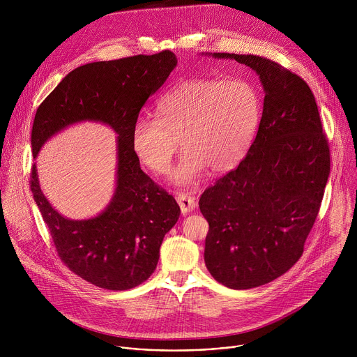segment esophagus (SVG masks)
Segmentation results:
<instances>
[{
    "label": "esophagus",
    "instance_id": "34e87169",
    "mask_svg": "<svg viewBox=\"0 0 357 357\" xmlns=\"http://www.w3.org/2000/svg\"><path fill=\"white\" fill-rule=\"evenodd\" d=\"M176 200H178L179 206H181V212H182L183 215H186V213L192 212V211L195 209V206H196V200H195V197H193V196H190L189 193H185V192H179V193H176Z\"/></svg>",
    "mask_w": 357,
    "mask_h": 357
}]
</instances>
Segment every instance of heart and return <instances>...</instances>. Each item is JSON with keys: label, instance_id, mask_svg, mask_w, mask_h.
Masks as SVG:
<instances>
[{"label": "heart", "instance_id": "obj_1", "mask_svg": "<svg viewBox=\"0 0 357 357\" xmlns=\"http://www.w3.org/2000/svg\"><path fill=\"white\" fill-rule=\"evenodd\" d=\"M155 114L141 116L132 126L135 155L148 171L162 175L181 141L185 152L172 181L190 185L208 168L225 174L244 160L260 127L263 101L245 79H193L162 94Z\"/></svg>", "mask_w": 357, "mask_h": 357}]
</instances>
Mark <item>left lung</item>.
Segmentation results:
<instances>
[{"instance_id": "obj_1", "label": "left lung", "mask_w": 357, "mask_h": 357, "mask_svg": "<svg viewBox=\"0 0 357 357\" xmlns=\"http://www.w3.org/2000/svg\"><path fill=\"white\" fill-rule=\"evenodd\" d=\"M250 66L264 87L260 127L244 160L202 193L205 263L233 289L260 287L302 256L331 172L315 97L303 79L257 55L213 54Z\"/></svg>"}]
</instances>
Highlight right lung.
Masks as SVG:
<instances>
[{"mask_svg":"<svg viewBox=\"0 0 357 357\" xmlns=\"http://www.w3.org/2000/svg\"><path fill=\"white\" fill-rule=\"evenodd\" d=\"M176 63L171 50L87 63L72 70L36 110L33 158L50 137L75 123H105L119 134L116 190L98 216L72 220L56 212L40 190L35 164L29 181L58 256L96 287L124 291L148 280L157 268L165 234L179 219L176 200L141 169L131 145L142 106Z\"/></svg>","mask_w":357,"mask_h":357,"instance_id":"right-lung-1","label":"right lung"}]
</instances>
